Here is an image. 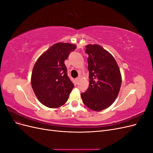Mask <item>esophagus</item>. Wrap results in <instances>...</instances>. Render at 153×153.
<instances>
[{
	"label": "esophagus",
	"mask_w": 153,
	"mask_h": 153,
	"mask_svg": "<svg viewBox=\"0 0 153 153\" xmlns=\"http://www.w3.org/2000/svg\"><path fill=\"white\" fill-rule=\"evenodd\" d=\"M80 78V77H77V78H75V80H76V82H78V81H79Z\"/></svg>",
	"instance_id": "obj_1"
}]
</instances>
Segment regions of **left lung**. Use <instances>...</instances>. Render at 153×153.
Returning a JSON list of instances; mask_svg holds the SVG:
<instances>
[{
    "mask_svg": "<svg viewBox=\"0 0 153 153\" xmlns=\"http://www.w3.org/2000/svg\"><path fill=\"white\" fill-rule=\"evenodd\" d=\"M89 71V86L81 93L88 108L101 111L112 105L119 94L122 82L121 73L113 55L101 46H85Z\"/></svg>",
    "mask_w": 153,
    "mask_h": 153,
    "instance_id": "obj_1",
    "label": "left lung"
}]
</instances>
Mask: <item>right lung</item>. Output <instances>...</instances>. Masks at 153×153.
Returning a JSON list of instances; mask_svg holds the SVG:
<instances>
[{
	"label": "right lung",
	"instance_id": "add662e5",
	"mask_svg": "<svg viewBox=\"0 0 153 153\" xmlns=\"http://www.w3.org/2000/svg\"><path fill=\"white\" fill-rule=\"evenodd\" d=\"M76 48L71 43H55L41 54L34 64L31 75L32 89L37 98L47 107L62 106L73 89L64 61Z\"/></svg>",
	"mask_w": 153,
	"mask_h": 153
}]
</instances>
